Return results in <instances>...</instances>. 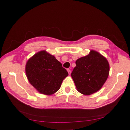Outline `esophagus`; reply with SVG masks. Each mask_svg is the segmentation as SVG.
I'll use <instances>...</instances> for the list:
<instances>
[{
  "label": "esophagus",
  "instance_id": "obj_1",
  "mask_svg": "<svg viewBox=\"0 0 130 130\" xmlns=\"http://www.w3.org/2000/svg\"><path fill=\"white\" fill-rule=\"evenodd\" d=\"M67 71H68V72L69 74H70V73H71V70L69 69H68Z\"/></svg>",
  "mask_w": 130,
  "mask_h": 130
}]
</instances>
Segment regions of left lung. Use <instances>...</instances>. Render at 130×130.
I'll list each match as a JSON object with an SVG mask.
<instances>
[{
    "instance_id": "8db88e82",
    "label": "left lung",
    "mask_w": 130,
    "mask_h": 130,
    "mask_svg": "<svg viewBox=\"0 0 130 130\" xmlns=\"http://www.w3.org/2000/svg\"><path fill=\"white\" fill-rule=\"evenodd\" d=\"M71 77L80 93L90 95L101 89L109 75L107 59L98 52L92 50L86 56L76 61Z\"/></svg>"
}]
</instances>
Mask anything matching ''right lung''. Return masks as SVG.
Instances as JSON below:
<instances>
[{
    "mask_svg": "<svg viewBox=\"0 0 130 130\" xmlns=\"http://www.w3.org/2000/svg\"><path fill=\"white\" fill-rule=\"evenodd\" d=\"M26 73L28 80L40 93L51 95L60 89L68 73L53 55L42 51L27 61Z\"/></svg>",
    "mask_w": 130,
    "mask_h": 130,
    "instance_id": "right-lung-1",
    "label": "right lung"
}]
</instances>
